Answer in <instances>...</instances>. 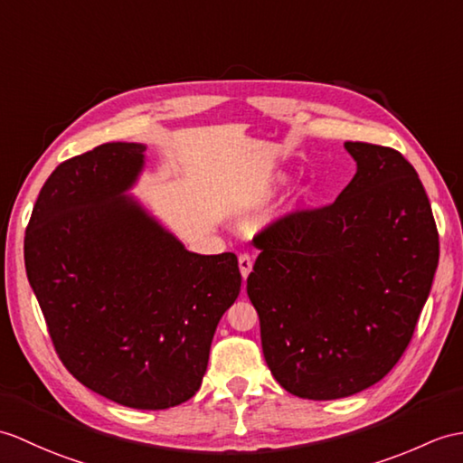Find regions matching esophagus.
Wrapping results in <instances>:
<instances>
[{
  "mask_svg": "<svg viewBox=\"0 0 463 463\" xmlns=\"http://www.w3.org/2000/svg\"><path fill=\"white\" fill-rule=\"evenodd\" d=\"M239 268H241L242 278L246 280V278H249V274H250V270H252V256L250 254H241L239 256Z\"/></svg>",
  "mask_w": 463,
  "mask_h": 463,
  "instance_id": "1",
  "label": "esophagus"
}]
</instances>
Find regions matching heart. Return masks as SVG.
I'll return each instance as SVG.
<instances>
[{
    "label": "heart",
    "mask_w": 463,
    "mask_h": 463,
    "mask_svg": "<svg viewBox=\"0 0 463 463\" xmlns=\"http://www.w3.org/2000/svg\"><path fill=\"white\" fill-rule=\"evenodd\" d=\"M286 179H288V177H286L284 174H276V175H272V177H268L264 183H260V185H258V187L254 189L252 195L244 201L242 209H244V211H252V209H258L260 205H264V203H266L268 199H270L278 189H280V187L284 185ZM309 197H311V187H309V185H299V187L294 191L292 207L304 205V203L309 201Z\"/></svg>",
    "instance_id": "obj_1"
}]
</instances>
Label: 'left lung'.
Masks as SVG:
<instances>
[{"label": "left lung", "mask_w": 463, "mask_h": 463, "mask_svg": "<svg viewBox=\"0 0 463 463\" xmlns=\"http://www.w3.org/2000/svg\"><path fill=\"white\" fill-rule=\"evenodd\" d=\"M357 174L327 207L256 234L246 292L274 379L309 401L369 389L412 339L438 268L432 207L392 147L345 142Z\"/></svg>", "instance_id": "8db88e82"}]
</instances>
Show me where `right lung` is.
Segmentation results:
<instances>
[{
    "instance_id": "obj_1",
    "label": "right lung",
    "mask_w": 463,
    "mask_h": 463,
    "mask_svg": "<svg viewBox=\"0 0 463 463\" xmlns=\"http://www.w3.org/2000/svg\"><path fill=\"white\" fill-rule=\"evenodd\" d=\"M144 144L112 142L52 171L25 232V270L74 379L122 406L189 401L241 292L232 252H189L126 195Z\"/></svg>"
}]
</instances>
